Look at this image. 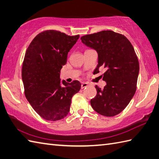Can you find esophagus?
<instances>
[{"label": "esophagus", "instance_id": "34e87169", "mask_svg": "<svg viewBox=\"0 0 159 159\" xmlns=\"http://www.w3.org/2000/svg\"><path fill=\"white\" fill-rule=\"evenodd\" d=\"M88 86H89V84H88L87 83H85V82H83V83H82V85H81V88H82V89H84V88H86V87H87Z\"/></svg>", "mask_w": 159, "mask_h": 159}]
</instances>
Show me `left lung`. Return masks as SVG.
I'll return each mask as SVG.
<instances>
[{
	"instance_id": "left-lung-1",
	"label": "left lung",
	"mask_w": 159,
	"mask_h": 159,
	"mask_svg": "<svg viewBox=\"0 0 159 159\" xmlns=\"http://www.w3.org/2000/svg\"><path fill=\"white\" fill-rule=\"evenodd\" d=\"M81 40L98 54V65L94 73H99L101 67L106 69L101 75L106 86L103 89L95 86L97 94L90 100L92 107L107 117L120 114L137 89L139 65L132 44L124 35L112 30L84 35Z\"/></svg>"
}]
</instances>
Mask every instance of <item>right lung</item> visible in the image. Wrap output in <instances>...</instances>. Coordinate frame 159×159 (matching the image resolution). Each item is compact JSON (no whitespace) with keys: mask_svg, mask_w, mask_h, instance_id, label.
Segmentation results:
<instances>
[{"mask_svg":"<svg viewBox=\"0 0 159 159\" xmlns=\"http://www.w3.org/2000/svg\"><path fill=\"white\" fill-rule=\"evenodd\" d=\"M79 37L45 30L33 39L26 50L22 69L24 93L34 111L47 120L64 118L69 112L72 97L81 89L79 81L67 83L60 78L68 52Z\"/></svg>","mask_w":159,"mask_h":159,"instance_id":"1","label":"right lung"}]
</instances>
